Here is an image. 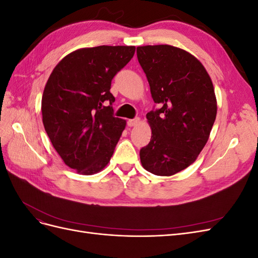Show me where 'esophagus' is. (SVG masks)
<instances>
[{
    "label": "esophagus",
    "instance_id": "esophagus-1",
    "mask_svg": "<svg viewBox=\"0 0 258 258\" xmlns=\"http://www.w3.org/2000/svg\"><path fill=\"white\" fill-rule=\"evenodd\" d=\"M141 122V119L139 118V117H136V118H134V119H129L128 121H127V124L129 127H135V126H137L138 123H140Z\"/></svg>",
    "mask_w": 258,
    "mask_h": 258
}]
</instances>
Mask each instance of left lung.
Returning <instances> with one entry per match:
<instances>
[{
    "label": "left lung",
    "instance_id": "obj_1",
    "mask_svg": "<svg viewBox=\"0 0 258 258\" xmlns=\"http://www.w3.org/2000/svg\"><path fill=\"white\" fill-rule=\"evenodd\" d=\"M137 56L159 105L146 114L152 138L140 158L148 172L173 175L190 166L208 142L217 111L213 84L198 59L174 46H141Z\"/></svg>",
    "mask_w": 258,
    "mask_h": 258
}]
</instances>
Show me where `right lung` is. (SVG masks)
<instances>
[{"label": "right lung", "instance_id": "obj_1", "mask_svg": "<svg viewBox=\"0 0 258 258\" xmlns=\"http://www.w3.org/2000/svg\"><path fill=\"white\" fill-rule=\"evenodd\" d=\"M135 46H98L69 53L53 69L42 98L46 134L67 166L95 174L110 161L126 120L114 116V76Z\"/></svg>", "mask_w": 258, "mask_h": 258}]
</instances>
